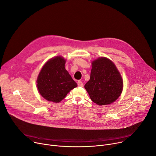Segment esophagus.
Masks as SVG:
<instances>
[{
    "label": "esophagus",
    "mask_w": 156,
    "mask_h": 156,
    "mask_svg": "<svg viewBox=\"0 0 156 156\" xmlns=\"http://www.w3.org/2000/svg\"><path fill=\"white\" fill-rule=\"evenodd\" d=\"M77 85H78V86H79V87H82V86H83V83H82V82L80 81V80H79V81L77 82Z\"/></svg>",
    "instance_id": "obj_1"
}]
</instances>
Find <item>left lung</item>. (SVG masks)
<instances>
[{
	"mask_svg": "<svg viewBox=\"0 0 156 156\" xmlns=\"http://www.w3.org/2000/svg\"><path fill=\"white\" fill-rule=\"evenodd\" d=\"M90 80L84 87L91 100L100 105L114 102L121 94L123 82L114 64L105 57H100L92 63Z\"/></svg>",
	"mask_w": 156,
	"mask_h": 156,
	"instance_id": "obj_1",
	"label": "left lung"
}]
</instances>
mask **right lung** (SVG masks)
<instances>
[{
	"mask_svg": "<svg viewBox=\"0 0 156 156\" xmlns=\"http://www.w3.org/2000/svg\"><path fill=\"white\" fill-rule=\"evenodd\" d=\"M66 61L56 57L48 61L42 68L37 82L42 96L49 101L59 102L70 90L77 86L65 69Z\"/></svg>",
	"mask_w": 156,
	"mask_h": 156,
	"instance_id": "right-lung-1",
	"label": "right lung"
}]
</instances>
